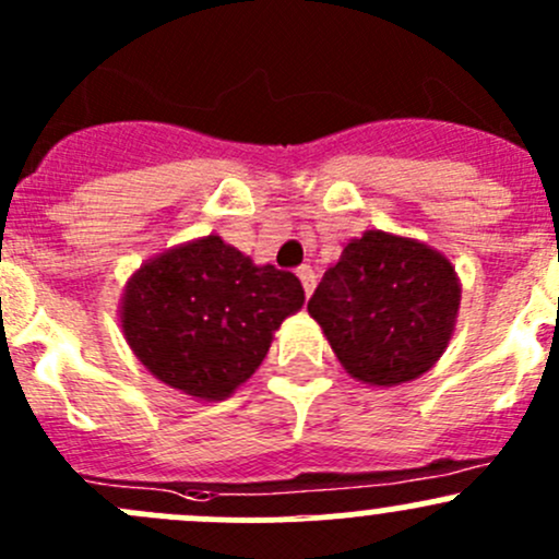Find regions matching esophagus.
<instances>
[{"mask_svg": "<svg viewBox=\"0 0 559 559\" xmlns=\"http://www.w3.org/2000/svg\"><path fill=\"white\" fill-rule=\"evenodd\" d=\"M297 275H300L302 289H306V295L311 297L313 289H316V275H313V270H311V267H300V270H297Z\"/></svg>", "mask_w": 559, "mask_h": 559, "instance_id": "obj_1", "label": "esophagus"}]
</instances>
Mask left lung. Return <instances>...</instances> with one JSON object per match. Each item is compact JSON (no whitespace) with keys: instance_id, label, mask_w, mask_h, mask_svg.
I'll return each instance as SVG.
<instances>
[{"instance_id":"obj_1","label":"left lung","mask_w":559,"mask_h":559,"mask_svg":"<svg viewBox=\"0 0 559 559\" xmlns=\"http://www.w3.org/2000/svg\"><path fill=\"white\" fill-rule=\"evenodd\" d=\"M454 264L421 240L365 229L308 302L337 362L370 386L419 379L447 352L460 313Z\"/></svg>"}]
</instances>
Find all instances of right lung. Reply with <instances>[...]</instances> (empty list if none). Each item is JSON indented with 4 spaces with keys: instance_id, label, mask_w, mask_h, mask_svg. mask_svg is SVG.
<instances>
[{
    "instance_id": "1",
    "label": "right lung",
    "mask_w": 559,
    "mask_h": 559,
    "mask_svg": "<svg viewBox=\"0 0 559 559\" xmlns=\"http://www.w3.org/2000/svg\"><path fill=\"white\" fill-rule=\"evenodd\" d=\"M306 302L300 278L253 264L218 235L145 259L123 286L118 319L154 379L216 403L267 357L273 332Z\"/></svg>"
}]
</instances>
